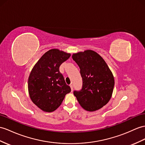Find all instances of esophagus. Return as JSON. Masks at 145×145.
Instances as JSON below:
<instances>
[{"label":"esophagus","instance_id":"esophagus-1","mask_svg":"<svg viewBox=\"0 0 145 145\" xmlns=\"http://www.w3.org/2000/svg\"><path fill=\"white\" fill-rule=\"evenodd\" d=\"M70 87H71V91L73 90V85L72 84H71L70 85Z\"/></svg>","mask_w":145,"mask_h":145}]
</instances>
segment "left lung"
<instances>
[{"label": "left lung", "mask_w": 145, "mask_h": 145, "mask_svg": "<svg viewBox=\"0 0 145 145\" xmlns=\"http://www.w3.org/2000/svg\"><path fill=\"white\" fill-rule=\"evenodd\" d=\"M80 68L82 78V87L74 91L84 109L88 111L98 110L110 100L114 86L113 75L100 55L88 50L72 56Z\"/></svg>", "instance_id": "left-lung-1"}]
</instances>
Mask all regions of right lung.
<instances>
[{
    "mask_svg": "<svg viewBox=\"0 0 145 145\" xmlns=\"http://www.w3.org/2000/svg\"><path fill=\"white\" fill-rule=\"evenodd\" d=\"M70 56L58 49H52L42 55L31 71L28 79L29 96L44 111L56 110L71 90L59 69Z\"/></svg>",
    "mask_w": 145,
    "mask_h": 145,
    "instance_id": "right-lung-1",
    "label": "right lung"
}]
</instances>
